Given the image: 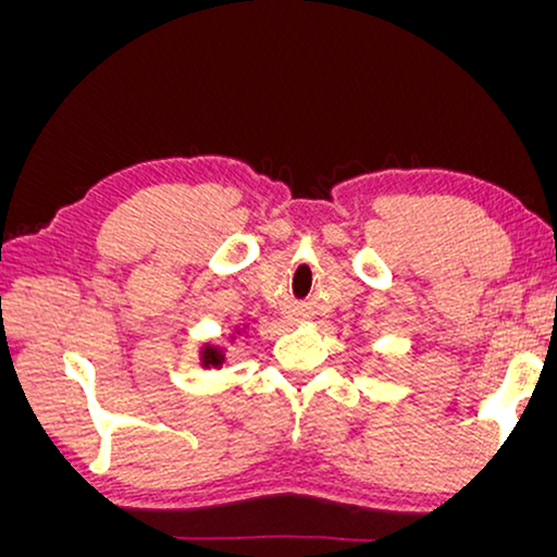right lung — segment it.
I'll return each instance as SVG.
<instances>
[{
    "label": "right lung",
    "mask_w": 557,
    "mask_h": 557,
    "mask_svg": "<svg viewBox=\"0 0 557 557\" xmlns=\"http://www.w3.org/2000/svg\"><path fill=\"white\" fill-rule=\"evenodd\" d=\"M223 360H225V355L220 352L218 347H205L202 349V364H223Z\"/></svg>",
    "instance_id": "obj_1"
}]
</instances>
